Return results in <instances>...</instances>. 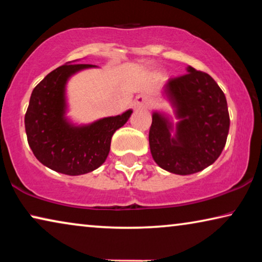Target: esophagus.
Wrapping results in <instances>:
<instances>
[{
	"instance_id": "1",
	"label": "esophagus",
	"mask_w": 262,
	"mask_h": 262,
	"mask_svg": "<svg viewBox=\"0 0 262 262\" xmlns=\"http://www.w3.org/2000/svg\"><path fill=\"white\" fill-rule=\"evenodd\" d=\"M150 103V98L148 95H138L135 100V105L138 107V108H144V107H148Z\"/></svg>"
}]
</instances>
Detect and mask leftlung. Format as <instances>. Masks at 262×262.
<instances>
[{"label":"left lung","instance_id":"obj_1","mask_svg":"<svg viewBox=\"0 0 262 262\" xmlns=\"http://www.w3.org/2000/svg\"><path fill=\"white\" fill-rule=\"evenodd\" d=\"M188 73L171 77L166 93L180 118L177 136H170L166 118L152 114L149 144L155 162L179 175L194 174L212 164L227 143L230 117L225 95L204 71L188 67Z\"/></svg>","mask_w":262,"mask_h":262}]
</instances>
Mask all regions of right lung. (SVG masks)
Here are the masks:
<instances>
[{
    "instance_id": "1",
    "label": "right lung",
    "mask_w": 262,
    "mask_h": 262,
    "mask_svg": "<svg viewBox=\"0 0 262 262\" xmlns=\"http://www.w3.org/2000/svg\"><path fill=\"white\" fill-rule=\"evenodd\" d=\"M91 64H64L48 74L32 92L25 114L27 141L39 162L67 175H81L105 162L111 139L132 111L103 118L88 126H71L64 119V87L70 75Z\"/></svg>"
}]
</instances>
